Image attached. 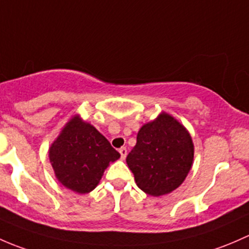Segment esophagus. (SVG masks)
<instances>
[{
  "instance_id": "esophagus-1",
  "label": "esophagus",
  "mask_w": 249,
  "mask_h": 249,
  "mask_svg": "<svg viewBox=\"0 0 249 249\" xmlns=\"http://www.w3.org/2000/svg\"><path fill=\"white\" fill-rule=\"evenodd\" d=\"M119 152H120V155H121L122 160H124L125 156H127V148H125V147H121V148H120V150H119Z\"/></svg>"
}]
</instances>
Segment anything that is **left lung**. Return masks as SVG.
<instances>
[{
  "instance_id": "1",
  "label": "left lung",
  "mask_w": 249,
  "mask_h": 249,
  "mask_svg": "<svg viewBox=\"0 0 249 249\" xmlns=\"http://www.w3.org/2000/svg\"><path fill=\"white\" fill-rule=\"evenodd\" d=\"M194 146L191 135L174 117L162 114L142 125L137 145L127 156L138 187L160 196L178 188L192 168Z\"/></svg>"
}]
</instances>
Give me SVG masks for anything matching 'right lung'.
Returning a JSON list of instances; mask_svg holds the SVG:
<instances>
[{"mask_svg":"<svg viewBox=\"0 0 249 249\" xmlns=\"http://www.w3.org/2000/svg\"><path fill=\"white\" fill-rule=\"evenodd\" d=\"M49 156L58 181L80 194L96 188L109 163L120 158L106 138L78 116L63 128Z\"/></svg>","mask_w":249,"mask_h":249,"instance_id":"obj_1","label":"right lung"}]
</instances>
